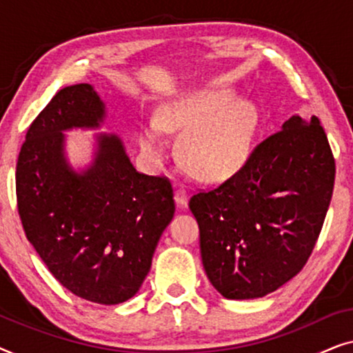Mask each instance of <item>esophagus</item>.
Listing matches in <instances>:
<instances>
[{
	"label": "esophagus",
	"mask_w": 353,
	"mask_h": 353,
	"mask_svg": "<svg viewBox=\"0 0 353 353\" xmlns=\"http://www.w3.org/2000/svg\"><path fill=\"white\" fill-rule=\"evenodd\" d=\"M188 194H190V191H188V188L186 186H180L176 190V192H175V201H176V204L180 205V207H186V204H188Z\"/></svg>",
	"instance_id": "34e87169"
}]
</instances>
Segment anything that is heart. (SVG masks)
<instances>
[{"label": "heart", "instance_id": "heart-1", "mask_svg": "<svg viewBox=\"0 0 353 353\" xmlns=\"http://www.w3.org/2000/svg\"><path fill=\"white\" fill-rule=\"evenodd\" d=\"M257 110L231 91H214L173 101L161 108L156 125L141 130L143 151L161 161L167 152L162 132L181 134L178 156L192 175L219 181L238 172L248 161Z\"/></svg>", "mask_w": 353, "mask_h": 353}]
</instances>
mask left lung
I'll return each instance as SVG.
<instances>
[{
    "instance_id": "8db88e82",
    "label": "left lung",
    "mask_w": 353,
    "mask_h": 353,
    "mask_svg": "<svg viewBox=\"0 0 353 353\" xmlns=\"http://www.w3.org/2000/svg\"><path fill=\"white\" fill-rule=\"evenodd\" d=\"M336 162L320 120L294 115L190 209L210 283L226 299L276 291L303 268L325 223Z\"/></svg>"
}]
</instances>
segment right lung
<instances>
[{
  "label": "right lung",
  "mask_w": 353,
  "mask_h": 353,
  "mask_svg": "<svg viewBox=\"0 0 353 353\" xmlns=\"http://www.w3.org/2000/svg\"><path fill=\"white\" fill-rule=\"evenodd\" d=\"M103 119L91 85L57 91L27 130L16 194L27 239L52 276L75 296L115 305L141 288L175 201L170 180L138 173L117 137L101 134L91 168L70 170L61 132Z\"/></svg>",
  "instance_id": "right-lung-1"
}]
</instances>
